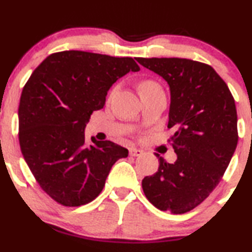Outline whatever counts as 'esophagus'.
I'll use <instances>...</instances> for the list:
<instances>
[{
    "label": "esophagus",
    "mask_w": 252,
    "mask_h": 252,
    "mask_svg": "<svg viewBox=\"0 0 252 252\" xmlns=\"http://www.w3.org/2000/svg\"><path fill=\"white\" fill-rule=\"evenodd\" d=\"M129 155L131 157H137V156H142L143 155V150L141 149H136V148H131L129 150Z\"/></svg>",
    "instance_id": "34e87169"
}]
</instances>
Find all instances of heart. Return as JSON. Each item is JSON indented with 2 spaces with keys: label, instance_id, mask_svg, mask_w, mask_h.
Returning a JSON list of instances; mask_svg holds the SVG:
<instances>
[{
  "label": "heart",
  "instance_id": "obj_1",
  "mask_svg": "<svg viewBox=\"0 0 252 252\" xmlns=\"http://www.w3.org/2000/svg\"><path fill=\"white\" fill-rule=\"evenodd\" d=\"M148 86H156V84L153 83V82H143V83L141 84V87H139V89H141V88L148 87Z\"/></svg>",
  "mask_w": 252,
  "mask_h": 252
}]
</instances>
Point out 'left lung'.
<instances>
[{
  "label": "left lung",
  "mask_w": 252,
  "mask_h": 252,
  "mask_svg": "<svg viewBox=\"0 0 252 252\" xmlns=\"http://www.w3.org/2000/svg\"><path fill=\"white\" fill-rule=\"evenodd\" d=\"M170 88L168 128L177 159L158 154L155 175L142 181L157 209L184 214L199 205L222 180L238 142L237 111L228 86L213 66L187 59H135Z\"/></svg>",
  "instance_id": "left-lung-1"
}]
</instances>
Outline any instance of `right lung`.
Listing matches in <instances>:
<instances>
[{
  "instance_id": "1",
  "label": "right lung",
  "mask_w": 252,
  "mask_h": 252,
  "mask_svg": "<svg viewBox=\"0 0 252 252\" xmlns=\"http://www.w3.org/2000/svg\"><path fill=\"white\" fill-rule=\"evenodd\" d=\"M139 66L131 57L80 50L51 54L22 90L19 139L39 187L65 207H80L103 190L111 166L128 149L110 141L86 144L90 115L104 107L111 86Z\"/></svg>"
}]
</instances>
